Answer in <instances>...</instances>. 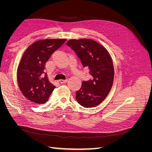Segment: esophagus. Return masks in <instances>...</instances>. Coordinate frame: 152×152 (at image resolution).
<instances>
[{"mask_svg": "<svg viewBox=\"0 0 152 152\" xmlns=\"http://www.w3.org/2000/svg\"><path fill=\"white\" fill-rule=\"evenodd\" d=\"M66 81H67L66 79V80L60 79V80H59V83H61V84H63V83H65V82H66Z\"/></svg>", "mask_w": 152, "mask_h": 152, "instance_id": "obj_1", "label": "esophagus"}]
</instances>
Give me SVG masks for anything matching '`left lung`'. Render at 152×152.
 <instances>
[{"instance_id":"1","label":"left lung","mask_w":152,"mask_h":152,"mask_svg":"<svg viewBox=\"0 0 152 152\" xmlns=\"http://www.w3.org/2000/svg\"><path fill=\"white\" fill-rule=\"evenodd\" d=\"M66 44L74 50L83 67L89 69L91 75L76 92V100L84 107H94L112 89L114 78L112 57L103 45L92 39H70Z\"/></svg>"}]
</instances>
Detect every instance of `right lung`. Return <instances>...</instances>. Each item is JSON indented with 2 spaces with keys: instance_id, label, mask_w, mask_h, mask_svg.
I'll return each mask as SVG.
<instances>
[{
  "instance_id": "right-lung-1",
  "label": "right lung",
  "mask_w": 152,
  "mask_h": 152,
  "mask_svg": "<svg viewBox=\"0 0 152 152\" xmlns=\"http://www.w3.org/2000/svg\"><path fill=\"white\" fill-rule=\"evenodd\" d=\"M66 39L37 40L26 49L18 65L17 81L25 97L37 104L45 103L55 87L49 81L44 71L51 54L65 42Z\"/></svg>"
}]
</instances>
